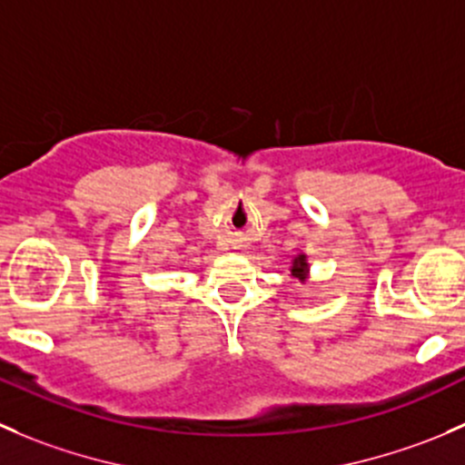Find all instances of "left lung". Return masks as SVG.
Listing matches in <instances>:
<instances>
[{
  "instance_id": "left-lung-1",
  "label": "left lung",
  "mask_w": 465,
  "mask_h": 465,
  "mask_svg": "<svg viewBox=\"0 0 465 465\" xmlns=\"http://www.w3.org/2000/svg\"><path fill=\"white\" fill-rule=\"evenodd\" d=\"M307 273V262H305V255H298L296 260H293V266H292V275L293 278H305Z\"/></svg>"
}]
</instances>
